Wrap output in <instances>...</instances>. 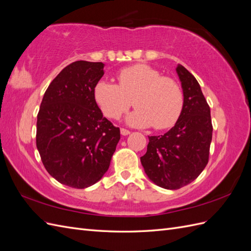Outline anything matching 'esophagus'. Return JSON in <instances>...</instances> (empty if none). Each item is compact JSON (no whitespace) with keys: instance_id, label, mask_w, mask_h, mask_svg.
<instances>
[{"instance_id":"1","label":"esophagus","mask_w":251,"mask_h":251,"mask_svg":"<svg viewBox=\"0 0 251 251\" xmlns=\"http://www.w3.org/2000/svg\"><path fill=\"white\" fill-rule=\"evenodd\" d=\"M120 133H121V135H124V136H126V135H128L130 134L131 132L128 131V130H126V128H124V127H121L120 128Z\"/></svg>"}]
</instances>
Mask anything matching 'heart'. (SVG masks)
Segmentation results:
<instances>
[{"mask_svg":"<svg viewBox=\"0 0 251 251\" xmlns=\"http://www.w3.org/2000/svg\"><path fill=\"white\" fill-rule=\"evenodd\" d=\"M116 77L118 85L100 80L94 88L95 101L105 117L118 119L134 104L137 108L126 117L132 126L164 130L176 124L183 93L173 78L144 64L124 68Z\"/></svg>","mask_w":251,"mask_h":251,"instance_id":"heart-1","label":"heart"}]
</instances>
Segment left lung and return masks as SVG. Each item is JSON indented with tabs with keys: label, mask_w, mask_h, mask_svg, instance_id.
I'll list each match as a JSON object with an SVG mask.
<instances>
[{
	"label": "left lung",
	"mask_w": 251,
	"mask_h": 251,
	"mask_svg": "<svg viewBox=\"0 0 251 251\" xmlns=\"http://www.w3.org/2000/svg\"><path fill=\"white\" fill-rule=\"evenodd\" d=\"M183 108L176 125L160 136H149L140 157L148 177L158 186L178 189L191 183L208 163L212 137L209 105L194 75L179 65Z\"/></svg>",
	"instance_id": "8db88e82"
}]
</instances>
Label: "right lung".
Here are the masks:
<instances>
[{"label":"right lung","instance_id":"obj_1","mask_svg":"<svg viewBox=\"0 0 251 251\" xmlns=\"http://www.w3.org/2000/svg\"><path fill=\"white\" fill-rule=\"evenodd\" d=\"M103 64L77 60L59 72L44 94L36 121V148L59 183L86 188L109 170L119 127L102 116L94 88Z\"/></svg>","mask_w":251,"mask_h":251}]
</instances>
